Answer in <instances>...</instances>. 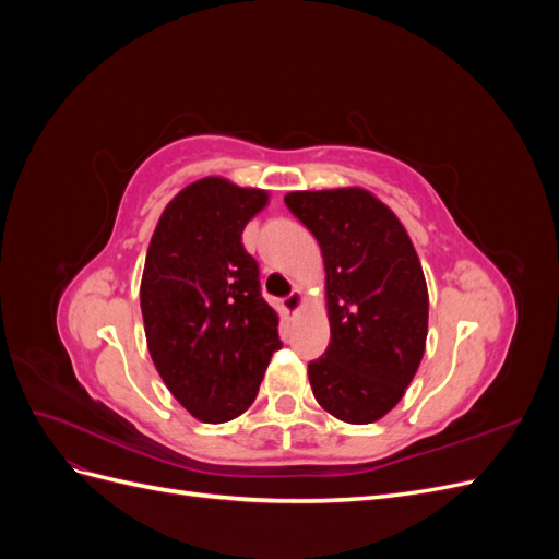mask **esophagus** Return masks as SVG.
<instances>
[{
	"label": "esophagus",
	"mask_w": 559,
	"mask_h": 559,
	"mask_svg": "<svg viewBox=\"0 0 559 559\" xmlns=\"http://www.w3.org/2000/svg\"><path fill=\"white\" fill-rule=\"evenodd\" d=\"M282 306H284L286 312L296 314V312L302 308V294H300V289H294L289 296H286V298L282 300Z\"/></svg>",
	"instance_id": "obj_1"
}]
</instances>
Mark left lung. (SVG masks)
<instances>
[{"instance_id": "8db88e82", "label": "left lung", "mask_w": 559, "mask_h": 559, "mask_svg": "<svg viewBox=\"0 0 559 559\" xmlns=\"http://www.w3.org/2000/svg\"><path fill=\"white\" fill-rule=\"evenodd\" d=\"M284 202L317 238L326 270L331 343L308 366L312 394L333 417L370 425L403 399L425 357L419 257L399 216L359 186L292 191Z\"/></svg>"}]
</instances>
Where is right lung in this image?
Listing matches in <instances>:
<instances>
[{"label":"right lung","mask_w":559,"mask_h":559,"mask_svg":"<svg viewBox=\"0 0 559 559\" xmlns=\"http://www.w3.org/2000/svg\"><path fill=\"white\" fill-rule=\"evenodd\" d=\"M267 191L205 177L181 189L151 235L140 286L146 347L173 396L200 421L240 417L282 347L245 226Z\"/></svg>","instance_id":"1"}]
</instances>
